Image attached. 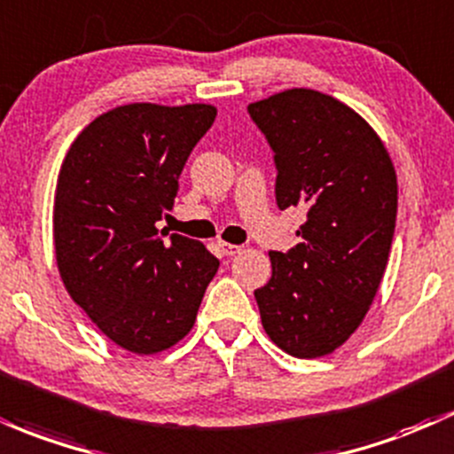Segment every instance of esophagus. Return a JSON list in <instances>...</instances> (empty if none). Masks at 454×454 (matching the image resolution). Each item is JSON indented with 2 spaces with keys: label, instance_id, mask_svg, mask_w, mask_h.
Returning a JSON list of instances; mask_svg holds the SVG:
<instances>
[{
  "label": "esophagus",
  "instance_id": "34e87169",
  "mask_svg": "<svg viewBox=\"0 0 454 454\" xmlns=\"http://www.w3.org/2000/svg\"><path fill=\"white\" fill-rule=\"evenodd\" d=\"M217 250H219V254H222V256H235V254L241 252V246H232V243L219 241Z\"/></svg>",
  "mask_w": 454,
  "mask_h": 454
}]
</instances>
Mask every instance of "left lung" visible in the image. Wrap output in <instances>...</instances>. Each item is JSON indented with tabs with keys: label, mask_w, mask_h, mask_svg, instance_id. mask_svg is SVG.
<instances>
[{
	"label": "left lung",
	"mask_w": 454,
	"mask_h": 454,
	"mask_svg": "<svg viewBox=\"0 0 454 454\" xmlns=\"http://www.w3.org/2000/svg\"><path fill=\"white\" fill-rule=\"evenodd\" d=\"M276 163L278 207H303L286 252H269L256 288L267 336L288 356L318 357L357 330L377 295L396 226V174L386 146L345 103L293 88L250 103Z\"/></svg>",
	"instance_id": "1"
}]
</instances>
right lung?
<instances>
[{"label":"right lung","instance_id":"right-lung-1","mask_svg":"<svg viewBox=\"0 0 454 454\" xmlns=\"http://www.w3.org/2000/svg\"><path fill=\"white\" fill-rule=\"evenodd\" d=\"M213 106L131 103L103 114L64 157L53 241L64 286L112 342L148 356L193 327L219 261L196 239L159 231Z\"/></svg>","mask_w":454,"mask_h":454}]
</instances>
